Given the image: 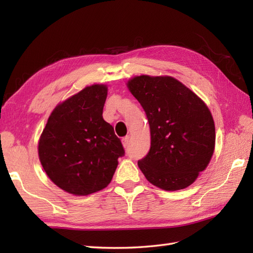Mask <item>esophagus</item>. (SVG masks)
<instances>
[{
  "label": "esophagus",
  "instance_id": "esophagus-1",
  "mask_svg": "<svg viewBox=\"0 0 253 253\" xmlns=\"http://www.w3.org/2000/svg\"><path fill=\"white\" fill-rule=\"evenodd\" d=\"M129 142H130V137L129 136H126L125 138H123V146L125 149L129 147Z\"/></svg>",
  "mask_w": 253,
  "mask_h": 253
}]
</instances>
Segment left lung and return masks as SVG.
Masks as SVG:
<instances>
[{
	"label": "left lung",
	"mask_w": 253,
	"mask_h": 253,
	"mask_svg": "<svg viewBox=\"0 0 253 253\" xmlns=\"http://www.w3.org/2000/svg\"><path fill=\"white\" fill-rule=\"evenodd\" d=\"M146 112L151 133L148 154L138 161L146 178L161 189L190 186L207 169L215 147V126L206 103L169 76H137L127 84Z\"/></svg>",
	"instance_id": "1"
}]
</instances>
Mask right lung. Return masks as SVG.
Segmentation results:
<instances>
[{
	"instance_id": "1",
	"label": "right lung",
	"mask_w": 253,
	"mask_h": 253,
	"mask_svg": "<svg viewBox=\"0 0 253 253\" xmlns=\"http://www.w3.org/2000/svg\"><path fill=\"white\" fill-rule=\"evenodd\" d=\"M106 95L105 84H92L62 102L40 137L42 168L57 187L75 196L105 188L125 154L114 128L102 116Z\"/></svg>"
}]
</instances>
